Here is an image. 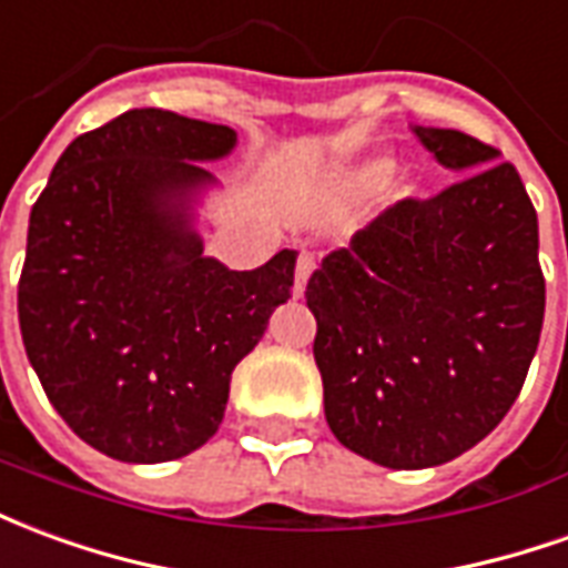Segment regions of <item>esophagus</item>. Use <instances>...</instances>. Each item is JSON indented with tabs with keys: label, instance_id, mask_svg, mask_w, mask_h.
Here are the masks:
<instances>
[{
	"label": "esophagus",
	"instance_id": "34e87169",
	"mask_svg": "<svg viewBox=\"0 0 568 568\" xmlns=\"http://www.w3.org/2000/svg\"><path fill=\"white\" fill-rule=\"evenodd\" d=\"M312 272H315V253L303 251L300 253V260H296V275H293V296H296V300L305 293V284H308Z\"/></svg>",
	"mask_w": 568,
	"mask_h": 568
}]
</instances>
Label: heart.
I'll return each instance as SVG.
<instances>
[{"label": "heart", "mask_w": 568, "mask_h": 568, "mask_svg": "<svg viewBox=\"0 0 568 568\" xmlns=\"http://www.w3.org/2000/svg\"><path fill=\"white\" fill-rule=\"evenodd\" d=\"M388 174H392L388 159H364V162L348 164L345 171L333 176L329 195L339 204H355V201H364L367 195H373L388 180Z\"/></svg>", "instance_id": "1"}]
</instances>
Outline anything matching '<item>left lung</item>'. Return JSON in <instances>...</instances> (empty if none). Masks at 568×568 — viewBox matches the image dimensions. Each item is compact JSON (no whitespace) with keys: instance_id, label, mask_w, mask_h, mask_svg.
<instances>
[{"instance_id":"obj_1","label":"left lung","mask_w":568,"mask_h":568,"mask_svg":"<svg viewBox=\"0 0 568 568\" xmlns=\"http://www.w3.org/2000/svg\"><path fill=\"white\" fill-rule=\"evenodd\" d=\"M413 134L462 180L379 213L305 287L329 432L394 470L480 444L517 400L545 321L538 216L517 168L453 128Z\"/></svg>"}]
</instances>
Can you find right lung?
I'll list each match as a JSON object with an SVG mask.
<instances>
[{"label":"right lung","mask_w":568,"mask_h":568,"mask_svg":"<svg viewBox=\"0 0 568 568\" xmlns=\"http://www.w3.org/2000/svg\"><path fill=\"white\" fill-rule=\"evenodd\" d=\"M226 124L128 110L75 136L30 213L23 348L60 419L103 456L155 465L211 440L232 369L291 300L296 251L253 272L204 256L201 195Z\"/></svg>","instance_id":"obj_1"}]
</instances>
